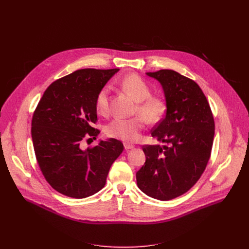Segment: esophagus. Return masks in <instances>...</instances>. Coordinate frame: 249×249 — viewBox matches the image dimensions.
<instances>
[{
  "label": "esophagus",
  "mask_w": 249,
  "mask_h": 249,
  "mask_svg": "<svg viewBox=\"0 0 249 249\" xmlns=\"http://www.w3.org/2000/svg\"><path fill=\"white\" fill-rule=\"evenodd\" d=\"M124 148L126 149V150H129V149H132V148H134V145L133 144H130V143H124Z\"/></svg>",
  "instance_id": "obj_1"
}]
</instances>
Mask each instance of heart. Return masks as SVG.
<instances>
[{"label": "heart", "mask_w": 249, "mask_h": 249, "mask_svg": "<svg viewBox=\"0 0 249 249\" xmlns=\"http://www.w3.org/2000/svg\"><path fill=\"white\" fill-rule=\"evenodd\" d=\"M123 89L138 102L135 114L141 115L132 119H114L106 127L107 136L134 142L139 136L144 125L143 119L150 124L158 123L166 113L167 107L163 99L151 97L150 86L138 74L130 73L121 80ZM96 110L98 114L106 116L109 113V89L103 88L96 98Z\"/></svg>", "instance_id": "1"}]
</instances>
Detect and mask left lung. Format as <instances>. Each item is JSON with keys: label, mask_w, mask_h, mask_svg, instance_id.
<instances>
[{"label": "left lung", "mask_w": 249, "mask_h": 249, "mask_svg": "<svg viewBox=\"0 0 249 249\" xmlns=\"http://www.w3.org/2000/svg\"><path fill=\"white\" fill-rule=\"evenodd\" d=\"M162 86L166 116L151 131L164 145H143L145 162L136 173L137 185L150 197L170 200L189 191L209 161L214 123L200 87L173 70L145 72Z\"/></svg>", "instance_id": "1"}]
</instances>
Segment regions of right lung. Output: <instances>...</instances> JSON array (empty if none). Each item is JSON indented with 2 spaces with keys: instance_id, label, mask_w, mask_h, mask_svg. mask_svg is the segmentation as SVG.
Returning <instances> with one entry per match:
<instances>
[{
  "instance_id": "add662e5",
  "label": "right lung",
  "mask_w": 249,
  "mask_h": 249,
  "mask_svg": "<svg viewBox=\"0 0 249 249\" xmlns=\"http://www.w3.org/2000/svg\"><path fill=\"white\" fill-rule=\"evenodd\" d=\"M119 69H81L53 82L36 107L32 138L36 159L48 183L58 193L85 198L102 190L113 162L124 150L119 140H100L83 148L86 135L96 138V98ZM92 138H89V140Z\"/></svg>"
}]
</instances>
